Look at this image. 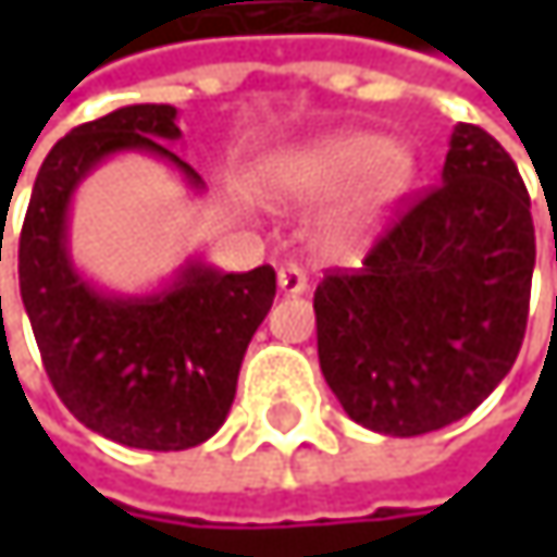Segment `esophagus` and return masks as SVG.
<instances>
[{
    "label": "esophagus",
    "instance_id": "esophagus-1",
    "mask_svg": "<svg viewBox=\"0 0 557 557\" xmlns=\"http://www.w3.org/2000/svg\"><path fill=\"white\" fill-rule=\"evenodd\" d=\"M306 286H309V277H306V271L302 268H296V264H283L277 271V289L283 296H299V293H306Z\"/></svg>",
    "mask_w": 557,
    "mask_h": 557
}]
</instances>
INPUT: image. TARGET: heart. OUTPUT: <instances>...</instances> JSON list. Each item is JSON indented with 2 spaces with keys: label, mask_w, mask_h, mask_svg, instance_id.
<instances>
[{
  "label": "heart",
  "mask_w": 557,
  "mask_h": 557,
  "mask_svg": "<svg viewBox=\"0 0 557 557\" xmlns=\"http://www.w3.org/2000/svg\"><path fill=\"white\" fill-rule=\"evenodd\" d=\"M416 176L419 161L406 141L374 132H332L271 158L258 183L271 202L289 206L342 193L325 235L335 251H358L387 225Z\"/></svg>",
  "instance_id": "heart-1"
}]
</instances>
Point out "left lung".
Returning <instances> with one entry per match:
<instances>
[{
	"label": "left lung",
	"mask_w": 557,
	"mask_h": 557,
	"mask_svg": "<svg viewBox=\"0 0 557 557\" xmlns=\"http://www.w3.org/2000/svg\"><path fill=\"white\" fill-rule=\"evenodd\" d=\"M532 268L519 170L494 135L458 122L442 183L396 215L358 271H329L315 286L325 384L381 435L465 419L522 348Z\"/></svg>",
	"instance_id": "obj_1"
}]
</instances>
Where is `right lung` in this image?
<instances>
[{"instance_id": "add662e5", "label": "right lung", "mask_w": 557, "mask_h": 557, "mask_svg": "<svg viewBox=\"0 0 557 557\" xmlns=\"http://www.w3.org/2000/svg\"><path fill=\"white\" fill-rule=\"evenodd\" d=\"M173 141L176 109L154 102L73 128L38 170L18 238L22 302L57 396L86 429L148 451H183L219 432L248 342L277 293L268 264L222 274L189 258L168 286L141 296L106 293L76 271L66 242L70 202L102 161L151 154L193 189L206 186Z\"/></svg>"}]
</instances>
